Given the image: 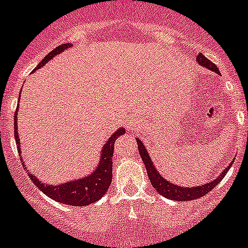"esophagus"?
Wrapping results in <instances>:
<instances>
[{"mask_svg": "<svg viewBox=\"0 0 248 248\" xmlns=\"http://www.w3.org/2000/svg\"><path fill=\"white\" fill-rule=\"evenodd\" d=\"M135 127H136V124H135V122H128V124H127V128H130V130H133Z\"/></svg>", "mask_w": 248, "mask_h": 248, "instance_id": "1", "label": "esophagus"}]
</instances>
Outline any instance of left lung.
<instances>
[{
  "instance_id": "obj_1",
  "label": "left lung",
  "mask_w": 248,
  "mask_h": 248,
  "mask_svg": "<svg viewBox=\"0 0 248 248\" xmlns=\"http://www.w3.org/2000/svg\"><path fill=\"white\" fill-rule=\"evenodd\" d=\"M196 61L199 62L201 66H203V67L214 71V72L216 73H219L216 64L212 61H210L208 59H206L202 53H199V55H197ZM136 141L137 145H139V152L140 155H141V158L142 161H143V163H145L146 170H147V175L148 177H150L151 184H152V186H154V188L156 189L157 192L160 193L161 196H165L166 199L175 200V201H191V200L200 199L202 196L207 195L210 191H212V189L217 186V184H218L219 181H222V178L225 177V175L227 173L230 167H231V165L227 166L218 177L215 178V180L211 181V182H208V184H203L201 185V186L196 187H181L178 186V185L171 184V182H169V181L160 175V172L157 171L156 167L154 166V162L151 160L150 155H148L147 150L145 148V145L142 143L141 140L136 139Z\"/></svg>"
}]
</instances>
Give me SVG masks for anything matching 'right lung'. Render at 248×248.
<instances>
[{
  "instance_id": "add662e5",
  "label": "right lung",
  "mask_w": 248,
  "mask_h": 248,
  "mask_svg": "<svg viewBox=\"0 0 248 248\" xmlns=\"http://www.w3.org/2000/svg\"><path fill=\"white\" fill-rule=\"evenodd\" d=\"M72 46L71 44H63L52 49L48 55H46L44 60H41L37 67L34 68L33 72L38 68L47 63L51 59L59 53L63 52L67 48ZM21 96V94H20ZM18 109V107H17ZM17 109L15 112V139H16L17 150L18 155L21 156V146L20 139H18V127H17ZM124 133V128H118L113 135H111L107 142L103 145L102 151H101L100 163L97 165L96 170L88 176H85L83 178H78L75 181H67L66 184L61 185H47L41 182L36 176L30 173V178L33 181V184L38 187L49 199L55 200L57 202H61L64 204L70 206H87L93 202L98 201L102 197L106 191L108 189L109 185L112 181V156H113V150H115V142L118 136H121ZM22 166L25 167V163L22 161Z\"/></svg>"
}]
</instances>
